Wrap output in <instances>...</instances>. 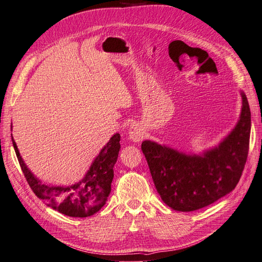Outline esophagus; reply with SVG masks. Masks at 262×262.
Wrapping results in <instances>:
<instances>
[{
  "instance_id": "esophagus-1",
  "label": "esophagus",
  "mask_w": 262,
  "mask_h": 262,
  "mask_svg": "<svg viewBox=\"0 0 262 262\" xmlns=\"http://www.w3.org/2000/svg\"><path fill=\"white\" fill-rule=\"evenodd\" d=\"M145 132L143 126L139 123H132L129 128V138L133 142H140L143 140Z\"/></svg>"
}]
</instances>
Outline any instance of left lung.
I'll use <instances>...</instances> for the list:
<instances>
[{
	"instance_id": "obj_1",
	"label": "left lung",
	"mask_w": 262,
	"mask_h": 262,
	"mask_svg": "<svg viewBox=\"0 0 262 262\" xmlns=\"http://www.w3.org/2000/svg\"><path fill=\"white\" fill-rule=\"evenodd\" d=\"M241 95L239 120L216 146L193 154L154 141L142 142L157 192L172 210L190 212L208 207L238 184L247 161L251 128L248 100L244 92Z\"/></svg>"
}]
</instances>
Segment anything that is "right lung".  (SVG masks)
Wrapping results in <instances>:
<instances>
[{
    "mask_svg": "<svg viewBox=\"0 0 262 262\" xmlns=\"http://www.w3.org/2000/svg\"><path fill=\"white\" fill-rule=\"evenodd\" d=\"M12 141L28 185L48 207L71 217H87L106 204L112 191L114 166L120 150V134L116 133L110 138L80 181L66 186L47 185L38 179L24 163L13 138Z\"/></svg>",
    "mask_w": 262,
    "mask_h": 262,
    "instance_id": "add662e5",
    "label": "right lung"
}]
</instances>
